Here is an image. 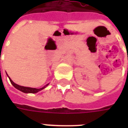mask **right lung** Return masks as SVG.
Here are the masks:
<instances>
[{"instance_id": "add662e5", "label": "right lung", "mask_w": 128, "mask_h": 128, "mask_svg": "<svg viewBox=\"0 0 128 128\" xmlns=\"http://www.w3.org/2000/svg\"><path fill=\"white\" fill-rule=\"evenodd\" d=\"M7 76L8 77L9 80L10 81L11 84H12V86L15 88H16L17 90H18L24 93H26V94H28V93H32V94H35V93H37V92H38L39 91H41L42 90L44 89L46 86H48V85L49 84H46V86H44V87L41 88H30V87H25V86H20V85H18V84H15L14 82H13L12 80H11L10 78L9 77L8 75L6 74Z\"/></svg>"}]
</instances>
